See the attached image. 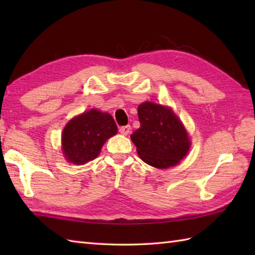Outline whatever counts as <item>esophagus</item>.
<instances>
[{
  "label": "esophagus",
  "mask_w": 255,
  "mask_h": 255,
  "mask_svg": "<svg viewBox=\"0 0 255 255\" xmlns=\"http://www.w3.org/2000/svg\"><path fill=\"white\" fill-rule=\"evenodd\" d=\"M130 129L131 128H130V126H129V125H127V126H122L121 128H119V132L126 136V134H128L129 131H130Z\"/></svg>",
  "instance_id": "obj_1"
}]
</instances>
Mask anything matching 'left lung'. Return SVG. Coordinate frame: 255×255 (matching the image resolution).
I'll list each match as a JSON object with an SVG mask.
<instances>
[{
  "label": "left lung",
  "mask_w": 255,
  "mask_h": 255,
  "mask_svg": "<svg viewBox=\"0 0 255 255\" xmlns=\"http://www.w3.org/2000/svg\"><path fill=\"white\" fill-rule=\"evenodd\" d=\"M140 127L130 136L145 163L158 169L176 165L189 149L185 128L165 106L145 102L138 107Z\"/></svg>",
  "instance_id": "1"
}]
</instances>
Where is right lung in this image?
<instances>
[{
  "label": "right lung",
  "instance_id": "obj_1",
  "mask_svg": "<svg viewBox=\"0 0 255 255\" xmlns=\"http://www.w3.org/2000/svg\"><path fill=\"white\" fill-rule=\"evenodd\" d=\"M117 133V126L107 113L91 110L71 119L63 129V154L73 164L94 160L106 140Z\"/></svg>",
  "mask_w": 255,
  "mask_h": 255
}]
</instances>
